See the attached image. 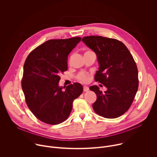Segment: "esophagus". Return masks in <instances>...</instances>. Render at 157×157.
<instances>
[{"instance_id": "esophagus-1", "label": "esophagus", "mask_w": 157, "mask_h": 157, "mask_svg": "<svg viewBox=\"0 0 157 157\" xmlns=\"http://www.w3.org/2000/svg\"><path fill=\"white\" fill-rule=\"evenodd\" d=\"M89 89V88L87 86H84V87H83V90H84V92L88 91Z\"/></svg>"}]
</instances>
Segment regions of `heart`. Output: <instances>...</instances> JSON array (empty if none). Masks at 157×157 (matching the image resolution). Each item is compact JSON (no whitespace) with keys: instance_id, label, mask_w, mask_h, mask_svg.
I'll use <instances>...</instances> for the list:
<instances>
[{"instance_id":"obj_1","label":"heart","mask_w":157,"mask_h":157,"mask_svg":"<svg viewBox=\"0 0 157 157\" xmlns=\"http://www.w3.org/2000/svg\"><path fill=\"white\" fill-rule=\"evenodd\" d=\"M78 79L79 81H81V82H86L88 81L89 79V75L85 73V72H81L78 74Z\"/></svg>"}]
</instances>
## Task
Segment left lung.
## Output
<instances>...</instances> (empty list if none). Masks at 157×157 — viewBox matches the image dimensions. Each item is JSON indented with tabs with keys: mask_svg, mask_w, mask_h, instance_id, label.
Segmentation results:
<instances>
[{
	"mask_svg": "<svg viewBox=\"0 0 157 157\" xmlns=\"http://www.w3.org/2000/svg\"><path fill=\"white\" fill-rule=\"evenodd\" d=\"M82 41L94 52L99 65L95 81L107 87L102 93L97 86L89 89L97 99L95 113L107 119L123 115L130 108L138 90V70L133 56L121 41L101 36H84Z\"/></svg>",
	"mask_w": 157,
	"mask_h": 157,
	"instance_id": "8db88e82",
	"label": "left lung"
}]
</instances>
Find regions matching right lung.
<instances>
[{
	"label": "right lung",
	"mask_w": 157,
	"mask_h": 157,
	"mask_svg": "<svg viewBox=\"0 0 157 157\" xmlns=\"http://www.w3.org/2000/svg\"><path fill=\"white\" fill-rule=\"evenodd\" d=\"M80 37L50 40L33 50L24 66L21 87L26 103L40 121L59 124L69 117L73 101L83 91L78 82L59 86L61 73L68 70V56Z\"/></svg>",
	"instance_id": "1"
}]
</instances>
